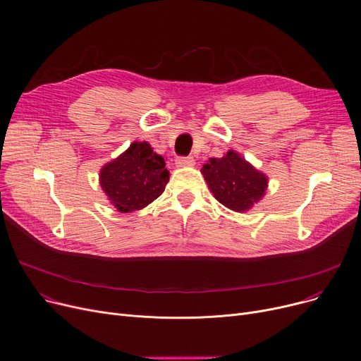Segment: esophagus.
<instances>
[{
  "instance_id": "obj_1",
  "label": "esophagus",
  "mask_w": 361,
  "mask_h": 361,
  "mask_svg": "<svg viewBox=\"0 0 361 361\" xmlns=\"http://www.w3.org/2000/svg\"><path fill=\"white\" fill-rule=\"evenodd\" d=\"M195 164V160L192 157H179L176 159V166L178 167H190Z\"/></svg>"
}]
</instances>
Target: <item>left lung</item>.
I'll return each instance as SVG.
<instances>
[{
  "instance_id": "8db88e82",
  "label": "left lung",
  "mask_w": 361,
  "mask_h": 361,
  "mask_svg": "<svg viewBox=\"0 0 361 361\" xmlns=\"http://www.w3.org/2000/svg\"><path fill=\"white\" fill-rule=\"evenodd\" d=\"M201 173L214 198L236 213L249 211L264 198L268 188V176L235 150L220 159L211 157Z\"/></svg>"
}]
</instances>
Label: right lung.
Returning a JSON list of instances; mask_svg holds the SVG:
<instances>
[{
    "instance_id": "add662e5",
    "label": "right lung",
    "mask_w": 361,
    "mask_h": 361,
    "mask_svg": "<svg viewBox=\"0 0 361 361\" xmlns=\"http://www.w3.org/2000/svg\"><path fill=\"white\" fill-rule=\"evenodd\" d=\"M163 156L147 141H134L99 173V183L119 213H133L157 200L169 182Z\"/></svg>"
}]
</instances>
